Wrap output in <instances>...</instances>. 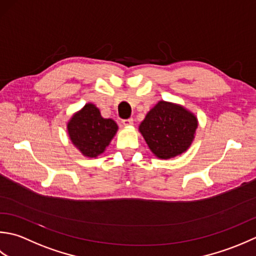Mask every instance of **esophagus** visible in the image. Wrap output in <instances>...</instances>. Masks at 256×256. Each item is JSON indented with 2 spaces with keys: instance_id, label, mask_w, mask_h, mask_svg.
Returning <instances> with one entry per match:
<instances>
[{
  "instance_id": "1",
  "label": "esophagus",
  "mask_w": 256,
  "mask_h": 256,
  "mask_svg": "<svg viewBox=\"0 0 256 256\" xmlns=\"http://www.w3.org/2000/svg\"><path fill=\"white\" fill-rule=\"evenodd\" d=\"M122 124L124 126H132L134 124V119L132 118H129V119H124V120H122Z\"/></svg>"
}]
</instances>
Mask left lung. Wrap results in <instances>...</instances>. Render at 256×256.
I'll list each match as a JSON object with an SVG mask.
<instances>
[{
  "instance_id": "8db88e82",
  "label": "left lung",
  "mask_w": 256,
  "mask_h": 256,
  "mask_svg": "<svg viewBox=\"0 0 256 256\" xmlns=\"http://www.w3.org/2000/svg\"><path fill=\"white\" fill-rule=\"evenodd\" d=\"M198 118L180 104L160 100L146 114L139 132L151 152L162 160L184 154L196 137Z\"/></svg>"
}]
</instances>
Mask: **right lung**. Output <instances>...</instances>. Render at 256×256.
<instances>
[{
    "mask_svg": "<svg viewBox=\"0 0 256 256\" xmlns=\"http://www.w3.org/2000/svg\"><path fill=\"white\" fill-rule=\"evenodd\" d=\"M66 128L72 144L87 158H97L105 152L118 132L117 124L110 118H102L92 102L72 114Z\"/></svg>",
    "mask_w": 256,
    "mask_h": 256,
    "instance_id": "obj_1",
    "label": "right lung"
}]
</instances>
